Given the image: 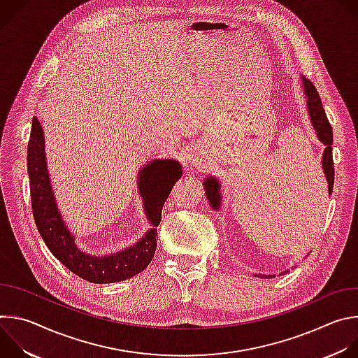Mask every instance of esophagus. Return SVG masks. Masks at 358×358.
Here are the masks:
<instances>
[{
  "instance_id": "obj_1",
  "label": "esophagus",
  "mask_w": 358,
  "mask_h": 358,
  "mask_svg": "<svg viewBox=\"0 0 358 358\" xmlns=\"http://www.w3.org/2000/svg\"><path fill=\"white\" fill-rule=\"evenodd\" d=\"M192 162H194V160H192ZM194 164H196V166H198V162H195V163H194Z\"/></svg>"
}]
</instances>
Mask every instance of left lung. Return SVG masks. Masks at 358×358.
I'll list each match as a JSON object with an SVG mask.
<instances>
[{
    "label": "left lung",
    "instance_id": "1",
    "mask_svg": "<svg viewBox=\"0 0 358 358\" xmlns=\"http://www.w3.org/2000/svg\"><path fill=\"white\" fill-rule=\"evenodd\" d=\"M303 80V90L308 96V108H309V115H310V120L313 123V127L317 131V136L320 138V141L326 145L324 152H323V170H324V176L329 184V194H331L333 191V184H334V163H333V155H331V144H333V130L331 126L329 123V119L326 116V112L323 109L322 105V99L319 96V92L316 89V86L309 80L301 76ZM206 188H207V196L211 202V206L214 208L220 207V199H221V194H220V184L217 180L214 178H208L206 180ZM264 278H272V275H265Z\"/></svg>",
    "mask_w": 358,
    "mask_h": 358
}]
</instances>
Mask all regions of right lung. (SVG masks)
I'll list each match as a JSON object with an SVG mask.
<instances>
[{
	"label": "right lung",
	"instance_id": "right-lung-1",
	"mask_svg": "<svg viewBox=\"0 0 358 358\" xmlns=\"http://www.w3.org/2000/svg\"><path fill=\"white\" fill-rule=\"evenodd\" d=\"M181 174V167L174 160H155L141 169L138 189L144 196L145 211L152 227L160 224L164 202ZM28 176L32 214L38 231L54 257L71 272L92 283H113L130 279L148 266L157 248L156 228L150 229L134 246L110 257H92L76 248L73 235L65 227L50 191L43 134L36 117L32 119L28 141Z\"/></svg>",
	"mask_w": 358,
	"mask_h": 358
}]
</instances>
